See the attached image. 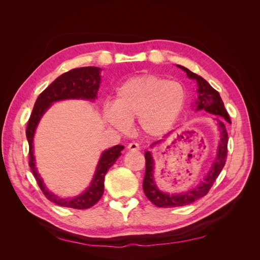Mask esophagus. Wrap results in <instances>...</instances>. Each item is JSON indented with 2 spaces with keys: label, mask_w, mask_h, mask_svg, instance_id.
Segmentation results:
<instances>
[{
  "label": "esophagus",
  "mask_w": 260,
  "mask_h": 260,
  "mask_svg": "<svg viewBox=\"0 0 260 260\" xmlns=\"http://www.w3.org/2000/svg\"><path fill=\"white\" fill-rule=\"evenodd\" d=\"M127 148L129 149V151H138V149H140V145L138 143H129Z\"/></svg>",
  "instance_id": "1"
}]
</instances>
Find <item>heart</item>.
<instances>
[{"instance_id": "heart-1", "label": "heart", "mask_w": 260, "mask_h": 260, "mask_svg": "<svg viewBox=\"0 0 260 260\" xmlns=\"http://www.w3.org/2000/svg\"><path fill=\"white\" fill-rule=\"evenodd\" d=\"M186 101L184 86L157 75L130 78L116 91L115 104L104 108V119L118 131L127 132L131 120L146 137L169 131L182 113Z\"/></svg>"}]
</instances>
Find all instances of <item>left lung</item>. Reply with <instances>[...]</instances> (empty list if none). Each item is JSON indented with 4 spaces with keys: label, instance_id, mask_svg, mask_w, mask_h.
I'll return each instance as SVG.
<instances>
[{
    "label": "left lung",
    "instance_id": "left-lung-1",
    "mask_svg": "<svg viewBox=\"0 0 260 260\" xmlns=\"http://www.w3.org/2000/svg\"><path fill=\"white\" fill-rule=\"evenodd\" d=\"M177 67L182 69L183 72L186 73L190 79L195 80L196 83H198V99L195 100V103L193 104V108L195 111H205L211 115L223 118L226 122L230 123L231 120L229 114H228L226 109L224 108V104L221 98H220V94L201 76L192 73L191 70H188L187 68L181 65H177ZM217 120L220 130V141L218 144L216 158L211 168L207 172V175L204 177L200 184L191 188L190 191H185L180 194H169L160 191L154 180L155 162L153 156L149 151L145 152V176L143 180V191L146 198L154 205L164 208L185 206L200 200L208 193L217 177L220 175V172H221L222 168L224 167L228 153V132L225 130V125L222 121H220L219 119ZM159 142L160 141H157V142L152 145H155Z\"/></svg>",
    "mask_w": 260,
    "mask_h": 260
}]
</instances>
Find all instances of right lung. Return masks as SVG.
<instances>
[{
	"mask_svg": "<svg viewBox=\"0 0 260 260\" xmlns=\"http://www.w3.org/2000/svg\"><path fill=\"white\" fill-rule=\"evenodd\" d=\"M101 70L102 69L99 67L90 66L72 69L60 75L39 95L27 124L26 136L29 143V166L31 171H32L45 198L62 207L86 209L95 205L104 193V179L106 172L115 164L118 157L121 155L123 146L115 145L102 153L91 184L83 193L75 196V198L62 199L52 193L45 186L42 178L36 168V159L34 155V137L36 129L42 116L55 102L64 100L94 101L98 99L96 95L101 83Z\"/></svg>",
	"mask_w": 260,
	"mask_h": 260,
	"instance_id": "obj_1",
	"label": "right lung"
}]
</instances>
